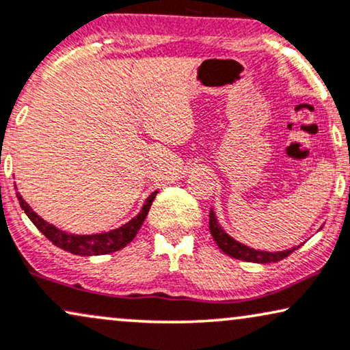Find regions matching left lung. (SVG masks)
<instances>
[{
    "label": "left lung",
    "instance_id": "8db88e82",
    "mask_svg": "<svg viewBox=\"0 0 350 350\" xmlns=\"http://www.w3.org/2000/svg\"><path fill=\"white\" fill-rule=\"evenodd\" d=\"M210 232L211 236H213L216 244H218V247L224 252V254L232 256V258L244 260V262L276 263L280 262V260L286 258V256H289L294 250L299 249V247H293V249L284 250V252H260V250L250 249V247L234 241L231 236H228V234L221 229L218 221H216L213 210L210 211Z\"/></svg>",
    "mask_w": 350,
    "mask_h": 350
}]
</instances>
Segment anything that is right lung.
Masks as SVG:
<instances>
[{"label":"right lung","instance_id":"obj_1","mask_svg":"<svg viewBox=\"0 0 350 350\" xmlns=\"http://www.w3.org/2000/svg\"><path fill=\"white\" fill-rule=\"evenodd\" d=\"M16 185V184H14ZM158 192H153L152 196L147 198L145 205L140 213L132 218L129 223L124 224L119 229H114V231L103 232V234H94V236H76V234H68L64 231H59V229L53 226V224L46 223L45 219H42L40 216L35 213V211L30 208L27 203L24 202V198L19 196L17 192V198H19V203L22 210L25 211V215L29 216V219L37 226L40 232L45 236L48 241H51L53 244L59 249L66 252H70L74 255H105L111 254V252L121 250L122 247H126L129 242L137 236L140 226L144 224L145 218H147L150 206L157 197Z\"/></svg>","mask_w":350,"mask_h":350}]
</instances>
